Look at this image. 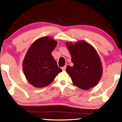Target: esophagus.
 I'll use <instances>...</instances> for the list:
<instances>
[{"label": "esophagus", "instance_id": "obj_1", "mask_svg": "<svg viewBox=\"0 0 122 122\" xmlns=\"http://www.w3.org/2000/svg\"><path fill=\"white\" fill-rule=\"evenodd\" d=\"M61 69H62V71H66V66H63V67L61 68Z\"/></svg>", "mask_w": 122, "mask_h": 122}]
</instances>
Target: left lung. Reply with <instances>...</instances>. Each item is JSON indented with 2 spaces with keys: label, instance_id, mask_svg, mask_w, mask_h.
I'll return each mask as SVG.
<instances>
[{
  "label": "left lung",
  "instance_id": "obj_1",
  "mask_svg": "<svg viewBox=\"0 0 122 122\" xmlns=\"http://www.w3.org/2000/svg\"><path fill=\"white\" fill-rule=\"evenodd\" d=\"M71 56L73 66H68L66 71L75 86L88 90L98 84L102 75L101 61L96 50L89 43L79 41L66 43Z\"/></svg>",
  "mask_w": 122,
  "mask_h": 122
}]
</instances>
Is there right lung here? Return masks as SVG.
Masks as SVG:
<instances>
[{
    "instance_id": "add662e5",
    "label": "right lung",
    "mask_w": 122,
    "mask_h": 122,
    "mask_svg": "<svg viewBox=\"0 0 122 122\" xmlns=\"http://www.w3.org/2000/svg\"><path fill=\"white\" fill-rule=\"evenodd\" d=\"M57 41L49 36L36 40L28 49L23 63V72L30 84L36 88L49 85L62 71L51 56Z\"/></svg>"
}]
</instances>
